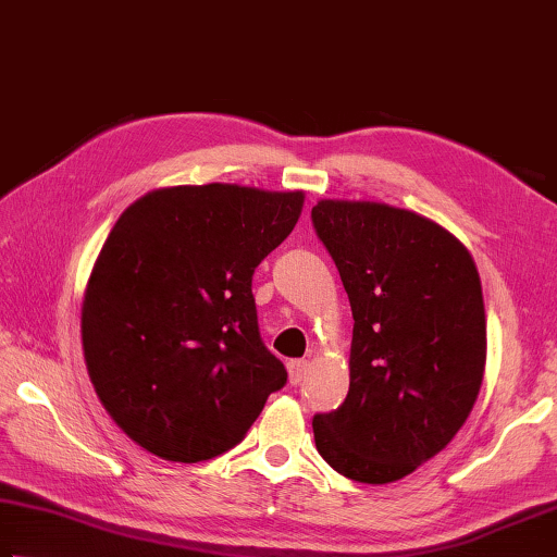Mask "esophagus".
<instances>
[{
  "label": "esophagus",
  "mask_w": 557,
  "mask_h": 557,
  "mask_svg": "<svg viewBox=\"0 0 557 557\" xmlns=\"http://www.w3.org/2000/svg\"><path fill=\"white\" fill-rule=\"evenodd\" d=\"M310 369V362H306V359H294V362H288V379L290 384L298 386L300 382H304L306 374Z\"/></svg>",
  "instance_id": "esophagus-1"
}]
</instances>
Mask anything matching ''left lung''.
I'll return each mask as SVG.
<instances>
[{
    "instance_id": "1",
    "label": "left lung",
    "mask_w": 557,
    "mask_h": 557,
    "mask_svg": "<svg viewBox=\"0 0 557 557\" xmlns=\"http://www.w3.org/2000/svg\"><path fill=\"white\" fill-rule=\"evenodd\" d=\"M310 220L355 318L349 392L315 413L318 453L347 480L396 482L453 441L480 394V273L450 232L416 212L320 200Z\"/></svg>"
}]
</instances>
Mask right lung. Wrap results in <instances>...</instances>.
Instances as JSON below:
<instances>
[{
  "mask_svg": "<svg viewBox=\"0 0 557 557\" xmlns=\"http://www.w3.org/2000/svg\"><path fill=\"white\" fill-rule=\"evenodd\" d=\"M304 193L153 190L122 212L83 300V349L107 413L144 450H232L286 367L259 335L253 269L296 227Z\"/></svg>",
  "mask_w": 557,
  "mask_h": 557,
  "instance_id": "1",
  "label": "right lung"
}]
</instances>
